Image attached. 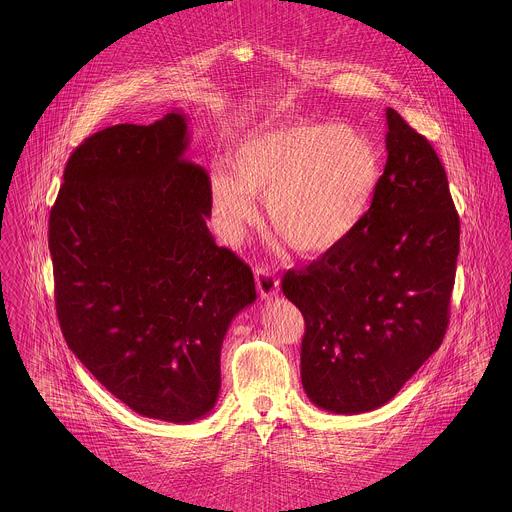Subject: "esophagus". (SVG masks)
Here are the masks:
<instances>
[{"mask_svg":"<svg viewBox=\"0 0 512 512\" xmlns=\"http://www.w3.org/2000/svg\"><path fill=\"white\" fill-rule=\"evenodd\" d=\"M255 282H257V290L263 299L276 297L280 292V280L265 267L255 268Z\"/></svg>","mask_w":512,"mask_h":512,"instance_id":"obj_1","label":"esophagus"}]
</instances>
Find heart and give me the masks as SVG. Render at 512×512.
I'll return each mask as SVG.
<instances>
[{
  "label": "heart",
  "mask_w": 512,
  "mask_h": 512,
  "mask_svg": "<svg viewBox=\"0 0 512 512\" xmlns=\"http://www.w3.org/2000/svg\"><path fill=\"white\" fill-rule=\"evenodd\" d=\"M234 176L215 172L211 197L240 230L267 197L272 232L295 251L322 255L365 220L382 161L370 136L349 124L290 122L251 132L232 155Z\"/></svg>",
  "instance_id": "obj_1"
}]
</instances>
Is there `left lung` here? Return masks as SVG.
<instances>
[{"mask_svg": "<svg viewBox=\"0 0 512 512\" xmlns=\"http://www.w3.org/2000/svg\"><path fill=\"white\" fill-rule=\"evenodd\" d=\"M388 161L359 228L282 292L305 318L301 382L328 413L386 405L438 351L461 222L432 144L386 109Z\"/></svg>", "mask_w": 512, "mask_h": 512, "instance_id": "obj_1", "label": "left lung"}]
</instances>
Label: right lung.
I'll use <instances>...</instances> for the list:
<instances>
[{
	"label": "right lung",
	"mask_w": 512,
	"mask_h": 512,
	"mask_svg": "<svg viewBox=\"0 0 512 512\" xmlns=\"http://www.w3.org/2000/svg\"><path fill=\"white\" fill-rule=\"evenodd\" d=\"M186 117L115 124L76 147L49 213L55 309L69 349L147 418L211 413L226 330L257 297L207 228L211 182Z\"/></svg>",
	"instance_id": "1"
}]
</instances>
